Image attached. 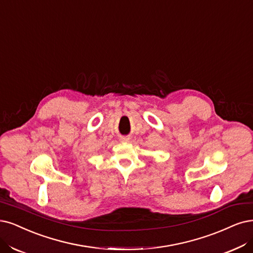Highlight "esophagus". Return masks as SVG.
Returning <instances> with one entry per match:
<instances>
[{
	"mask_svg": "<svg viewBox=\"0 0 253 253\" xmlns=\"http://www.w3.org/2000/svg\"><path fill=\"white\" fill-rule=\"evenodd\" d=\"M128 141H129V138L127 136H121L120 137V142H122V143H126Z\"/></svg>",
	"mask_w": 253,
	"mask_h": 253,
	"instance_id": "esophagus-1",
	"label": "esophagus"
}]
</instances>
